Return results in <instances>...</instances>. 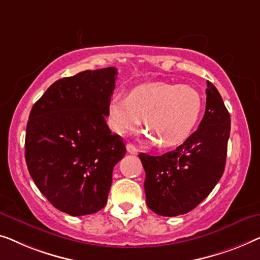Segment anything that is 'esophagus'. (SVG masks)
I'll list each match as a JSON object with an SVG mask.
<instances>
[{
  "label": "esophagus",
  "instance_id": "obj_1",
  "mask_svg": "<svg viewBox=\"0 0 260 260\" xmlns=\"http://www.w3.org/2000/svg\"><path fill=\"white\" fill-rule=\"evenodd\" d=\"M126 148H127V152L131 153V154H137V153H138V149L135 148L132 144H127Z\"/></svg>",
  "mask_w": 260,
  "mask_h": 260
}]
</instances>
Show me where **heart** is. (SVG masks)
<instances>
[{
  "label": "heart",
  "mask_w": 260,
  "mask_h": 260,
  "mask_svg": "<svg viewBox=\"0 0 260 260\" xmlns=\"http://www.w3.org/2000/svg\"><path fill=\"white\" fill-rule=\"evenodd\" d=\"M203 98L194 87L154 82L135 87L126 98L113 96L108 105V121L118 134H128L144 119L146 140L159 147L180 145L199 121Z\"/></svg>",
  "instance_id": "1"
}]
</instances>
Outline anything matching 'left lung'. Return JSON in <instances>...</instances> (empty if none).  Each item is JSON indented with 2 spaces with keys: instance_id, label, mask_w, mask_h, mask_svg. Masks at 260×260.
Masks as SVG:
<instances>
[{
  "instance_id": "8db88e82",
  "label": "left lung",
  "mask_w": 260,
  "mask_h": 260,
  "mask_svg": "<svg viewBox=\"0 0 260 260\" xmlns=\"http://www.w3.org/2000/svg\"><path fill=\"white\" fill-rule=\"evenodd\" d=\"M206 109L194 133L174 151L140 153L147 206L159 215L192 211L210 194L225 170L231 119L218 89L207 81Z\"/></svg>"
}]
</instances>
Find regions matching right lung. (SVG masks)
I'll list each match as a JSON object with an SVG mask.
<instances>
[{"label": "right lung", "instance_id": "obj_1", "mask_svg": "<svg viewBox=\"0 0 260 260\" xmlns=\"http://www.w3.org/2000/svg\"><path fill=\"white\" fill-rule=\"evenodd\" d=\"M114 67L54 82L32 106L25 132L29 174L49 203L71 215L107 203L113 168L126 147L106 122L115 88Z\"/></svg>", "mask_w": 260, "mask_h": 260}]
</instances>
